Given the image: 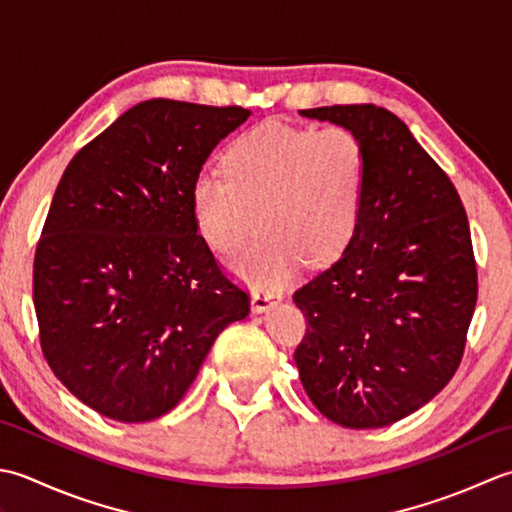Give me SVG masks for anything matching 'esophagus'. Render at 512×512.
<instances>
[{
    "mask_svg": "<svg viewBox=\"0 0 512 512\" xmlns=\"http://www.w3.org/2000/svg\"><path fill=\"white\" fill-rule=\"evenodd\" d=\"M283 300V291H276V289H267V291H254L252 294V311L254 314H263L269 307L278 305V302Z\"/></svg>",
    "mask_w": 512,
    "mask_h": 512,
    "instance_id": "34e87169",
    "label": "esophagus"
}]
</instances>
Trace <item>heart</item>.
Wrapping results in <instances>:
<instances>
[{"label": "heart", "instance_id": "heart-1", "mask_svg": "<svg viewBox=\"0 0 512 512\" xmlns=\"http://www.w3.org/2000/svg\"><path fill=\"white\" fill-rule=\"evenodd\" d=\"M367 152L340 125L263 123L225 152V174L203 170L192 183V210L201 236L216 252L234 254L258 227L265 236L229 269L256 289H278L302 258L325 265L356 234Z\"/></svg>", "mask_w": 512, "mask_h": 512}]
</instances>
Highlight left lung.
Masks as SVG:
<instances>
[{
	"mask_svg": "<svg viewBox=\"0 0 512 512\" xmlns=\"http://www.w3.org/2000/svg\"><path fill=\"white\" fill-rule=\"evenodd\" d=\"M300 117L358 134L367 192L342 256L294 294L307 318L296 367L331 422L380 429L460 367L477 302L471 229L451 179L393 112L353 103Z\"/></svg>",
	"mask_w": 512,
	"mask_h": 512,
	"instance_id": "8db88e82",
	"label": "left lung"
}]
</instances>
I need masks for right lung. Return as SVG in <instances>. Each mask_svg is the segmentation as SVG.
I'll use <instances>...</instances> for the list:
<instances>
[{
  "instance_id": "right-lung-1",
  "label": "right lung",
  "mask_w": 512,
  "mask_h": 512,
  "mask_svg": "<svg viewBox=\"0 0 512 512\" xmlns=\"http://www.w3.org/2000/svg\"><path fill=\"white\" fill-rule=\"evenodd\" d=\"M249 114L143 101L61 176L35 254L39 340L61 384L110 420L172 411L218 333L249 314L190 198L194 176Z\"/></svg>"
}]
</instances>
